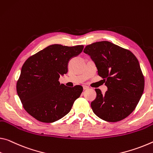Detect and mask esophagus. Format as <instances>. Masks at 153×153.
Returning <instances> with one entry per match:
<instances>
[{"instance_id": "obj_1", "label": "esophagus", "mask_w": 153, "mask_h": 153, "mask_svg": "<svg viewBox=\"0 0 153 153\" xmlns=\"http://www.w3.org/2000/svg\"><path fill=\"white\" fill-rule=\"evenodd\" d=\"M82 86H83V89H84V90H86V89L88 88V86H86V85H83Z\"/></svg>"}]
</instances>
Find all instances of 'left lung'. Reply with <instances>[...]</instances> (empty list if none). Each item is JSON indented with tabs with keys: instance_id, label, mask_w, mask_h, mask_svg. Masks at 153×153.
<instances>
[{
	"instance_id": "8db88e82",
	"label": "left lung",
	"mask_w": 153,
	"mask_h": 153,
	"mask_svg": "<svg viewBox=\"0 0 153 153\" xmlns=\"http://www.w3.org/2000/svg\"><path fill=\"white\" fill-rule=\"evenodd\" d=\"M84 52L91 56L98 75L105 82L108 91L95 89L91 102L93 112L108 122H117L135 110L144 92V77L135 56L110 42L103 41L86 46Z\"/></svg>"
}]
</instances>
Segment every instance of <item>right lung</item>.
Listing matches in <instances>:
<instances>
[{
    "label": "right lung",
    "instance_id": "1",
    "mask_svg": "<svg viewBox=\"0 0 153 153\" xmlns=\"http://www.w3.org/2000/svg\"><path fill=\"white\" fill-rule=\"evenodd\" d=\"M84 45L54 44L31 56L22 67L16 90L24 108L43 123H53L69 112L83 91L60 84V76L68 71V62L82 52Z\"/></svg>",
    "mask_w": 153,
    "mask_h": 153
}]
</instances>
